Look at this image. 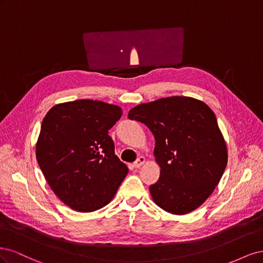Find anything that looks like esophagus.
Listing matches in <instances>:
<instances>
[{
	"label": "esophagus",
	"mask_w": 263,
	"mask_h": 263,
	"mask_svg": "<svg viewBox=\"0 0 263 263\" xmlns=\"http://www.w3.org/2000/svg\"><path fill=\"white\" fill-rule=\"evenodd\" d=\"M146 162V159L144 158V157H139L136 161L134 162V168H136V169H138V168H140V166L144 164Z\"/></svg>",
	"instance_id": "34e87169"
}]
</instances>
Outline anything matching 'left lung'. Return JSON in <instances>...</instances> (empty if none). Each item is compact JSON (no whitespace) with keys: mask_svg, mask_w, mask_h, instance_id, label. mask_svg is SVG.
Instances as JSON below:
<instances>
[{"mask_svg":"<svg viewBox=\"0 0 263 263\" xmlns=\"http://www.w3.org/2000/svg\"><path fill=\"white\" fill-rule=\"evenodd\" d=\"M129 119L154 134L160 178L149 186L165 212L184 215L201 206L218 184L227 164V148L216 116L204 102L171 97L137 105Z\"/></svg>","mask_w":263,"mask_h":263,"instance_id":"8db88e82","label":"left lung"}]
</instances>
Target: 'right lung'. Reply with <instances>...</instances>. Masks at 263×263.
<instances>
[{
    "mask_svg": "<svg viewBox=\"0 0 263 263\" xmlns=\"http://www.w3.org/2000/svg\"><path fill=\"white\" fill-rule=\"evenodd\" d=\"M122 114L121 107L92 100L61 103L46 114L37 162L53 193L72 210L102 209L128 173L108 135Z\"/></svg>",
    "mask_w": 263,
    "mask_h": 263,
    "instance_id": "1",
    "label": "right lung"
}]
</instances>
